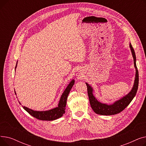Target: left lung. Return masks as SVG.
Returning <instances> with one entry per match:
<instances>
[{
	"label": "left lung",
	"instance_id": "left-lung-1",
	"mask_svg": "<svg viewBox=\"0 0 146 146\" xmlns=\"http://www.w3.org/2000/svg\"><path fill=\"white\" fill-rule=\"evenodd\" d=\"M129 47L131 49L134 59V64L135 68V77L133 87L131 90L127 95L115 101L113 104L108 105L106 104H103L97 100L96 98L94 95L93 88L88 83H86L88 88V94L90 106L94 111L97 114L102 115H111L118 113L126 108L130 102L132 101L136 95L138 86H139V72H138V69L136 66V57L135 51L131 43H129Z\"/></svg>",
	"mask_w": 146,
	"mask_h": 146
}]
</instances>
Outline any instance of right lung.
Masks as SVG:
<instances>
[{
	"label": "right lung",
	"mask_w": 146,
	"mask_h": 146,
	"mask_svg": "<svg viewBox=\"0 0 146 146\" xmlns=\"http://www.w3.org/2000/svg\"><path fill=\"white\" fill-rule=\"evenodd\" d=\"M18 63V61H17ZM17 63L15 69L17 66ZM74 84V80L73 79L70 83L68 84L67 86L66 89L63 92V94L61 95L60 99L58 102V105L56 108L45 111H34L33 110H31L26 106H23L24 109L28 112L30 115L36 119H38L42 121H52L57 119L63 115V114L65 113V107L66 106V102L67 96L68 95L69 92L72 88L73 85ZM15 94L16 92H15ZM19 103L21 104L19 102Z\"/></svg>",
	"instance_id": "right-lung-1"
}]
</instances>
